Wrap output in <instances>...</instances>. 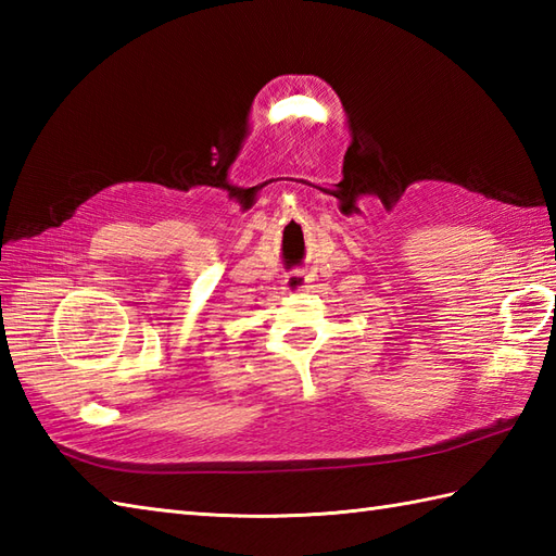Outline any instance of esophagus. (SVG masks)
I'll list each match as a JSON object with an SVG mask.
<instances>
[{
  "mask_svg": "<svg viewBox=\"0 0 556 556\" xmlns=\"http://www.w3.org/2000/svg\"><path fill=\"white\" fill-rule=\"evenodd\" d=\"M305 285H308V279H305L303 275H289L285 279V289L287 291H303Z\"/></svg>",
  "mask_w": 556,
  "mask_h": 556,
  "instance_id": "esophagus-1",
  "label": "esophagus"
}]
</instances>
